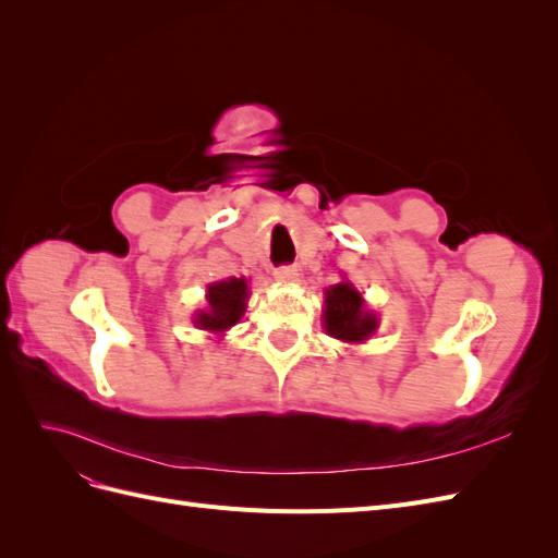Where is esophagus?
Returning a JSON list of instances; mask_svg holds the SVG:
<instances>
[{"instance_id":"esophagus-1","label":"esophagus","mask_w":558,"mask_h":558,"mask_svg":"<svg viewBox=\"0 0 558 558\" xmlns=\"http://www.w3.org/2000/svg\"><path fill=\"white\" fill-rule=\"evenodd\" d=\"M275 279L279 283H293L298 279V269L291 267V265H281L275 269Z\"/></svg>"}]
</instances>
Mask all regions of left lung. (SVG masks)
<instances>
[{"instance_id": "8db88e82", "label": "left lung", "mask_w": 558, "mask_h": 558, "mask_svg": "<svg viewBox=\"0 0 558 558\" xmlns=\"http://www.w3.org/2000/svg\"><path fill=\"white\" fill-rule=\"evenodd\" d=\"M377 328V318L363 312V298L351 283L326 291V330L344 342H363Z\"/></svg>"}]
</instances>
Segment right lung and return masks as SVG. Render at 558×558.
Segmentation results:
<instances>
[{
  "label": "right lung",
  "mask_w": 558,
  "mask_h": 558,
  "mask_svg": "<svg viewBox=\"0 0 558 558\" xmlns=\"http://www.w3.org/2000/svg\"><path fill=\"white\" fill-rule=\"evenodd\" d=\"M246 281L244 279H228V281H218L211 283L207 291L209 300V310L199 312L195 324L202 330H226L234 326L244 314V300H246Z\"/></svg>",
  "instance_id": "obj_1"
}]
</instances>
